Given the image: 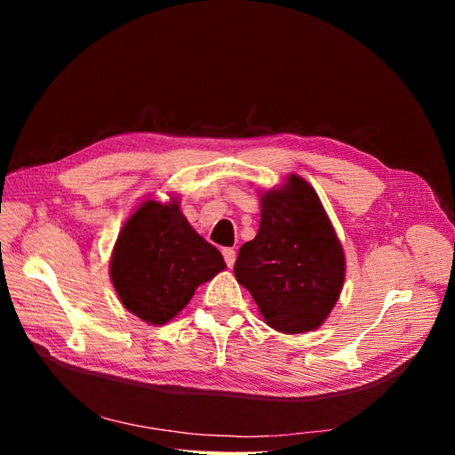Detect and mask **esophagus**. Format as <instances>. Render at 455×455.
Here are the masks:
<instances>
[{"instance_id":"esophagus-1","label":"esophagus","mask_w":455,"mask_h":455,"mask_svg":"<svg viewBox=\"0 0 455 455\" xmlns=\"http://www.w3.org/2000/svg\"><path fill=\"white\" fill-rule=\"evenodd\" d=\"M222 254H224V259H226L228 267H233V264H235V256H237L235 251H233V249H224Z\"/></svg>"}]
</instances>
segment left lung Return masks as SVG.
Returning <instances> with one entry per match:
<instances>
[{
    "instance_id": "8db88e82",
    "label": "left lung",
    "mask_w": 455,
    "mask_h": 455,
    "mask_svg": "<svg viewBox=\"0 0 455 455\" xmlns=\"http://www.w3.org/2000/svg\"><path fill=\"white\" fill-rule=\"evenodd\" d=\"M233 271L271 328L299 334L324 323L341 292L346 256L304 178L292 174L261 196L258 235L241 246Z\"/></svg>"
}]
</instances>
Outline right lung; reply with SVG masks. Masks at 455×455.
Masks as SVG:
<instances>
[{"label": "right lung", "mask_w": 455, "mask_h": 455, "mask_svg": "<svg viewBox=\"0 0 455 455\" xmlns=\"http://www.w3.org/2000/svg\"><path fill=\"white\" fill-rule=\"evenodd\" d=\"M224 267L222 254L188 224L172 199L169 204L146 201L127 220L109 275L123 306L149 324H164Z\"/></svg>", "instance_id": "add662e5"}]
</instances>
